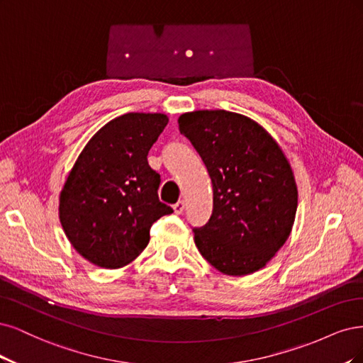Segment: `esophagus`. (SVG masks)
I'll use <instances>...</instances> for the list:
<instances>
[{"mask_svg": "<svg viewBox=\"0 0 363 363\" xmlns=\"http://www.w3.org/2000/svg\"><path fill=\"white\" fill-rule=\"evenodd\" d=\"M184 209H185V202L184 201H178L177 203L173 205V211H174V214H182L184 213Z\"/></svg>", "mask_w": 363, "mask_h": 363, "instance_id": "1", "label": "esophagus"}]
</instances>
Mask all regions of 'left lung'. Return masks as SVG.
<instances>
[{"label":"left lung","mask_w":363,"mask_h":363,"mask_svg":"<svg viewBox=\"0 0 363 363\" xmlns=\"http://www.w3.org/2000/svg\"><path fill=\"white\" fill-rule=\"evenodd\" d=\"M178 123L214 190L211 218L193 229L196 247L223 274L261 270L296 220L298 191L285 152L264 126L240 113L197 110L181 114Z\"/></svg>","instance_id":"1"}]
</instances>
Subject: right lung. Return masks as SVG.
Segmentation results:
<instances>
[{
	"label": "right lung",
	"mask_w": 363,
	"mask_h": 363,
	"mask_svg": "<svg viewBox=\"0 0 363 363\" xmlns=\"http://www.w3.org/2000/svg\"><path fill=\"white\" fill-rule=\"evenodd\" d=\"M169 123L162 113H126L93 135L69 172L58 218L72 247L101 268H122L149 242V229L173 209L158 199L149 149Z\"/></svg>",
	"instance_id": "obj_1"
}]
</instances>
